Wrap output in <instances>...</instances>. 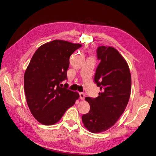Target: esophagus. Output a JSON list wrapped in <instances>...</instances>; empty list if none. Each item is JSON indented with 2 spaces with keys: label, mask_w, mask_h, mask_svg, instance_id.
<instances>
[{
  "label": "esophagus",
  "mask_w": 156,
  "mask_h": 156,
  "mask_svg": "<svg viewBox=\"0 0 156 156\" xmlns=\"http://www.w3.org/2000/svg\"><path fill=\"white\" fill-rule=\"evenodd\" d=\"M79 98L81 100H84V98H85V94L84 93H79Z\"/></svg>",
  "instance_id": "34e87169"
}]
</instances>
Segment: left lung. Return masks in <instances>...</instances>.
I'll use <instances>...</instances> for the list:
<instances>
[{
	"mask_svg": "<svg viewBox=\"0 0 156 156\" xmlns=\"http://www.w3.org/2000/svg\"><path fill=\"white\" fill-rule=\"evenodd\" d=\"M100 63L96 70L94 82L101 92L96 98H85L90 111L83 115L84 127L92 133H101L114 125L129 101L131 77L126 60L112 47L100 46L97 49Z\"/></svg>",
	"mask_w": 156,
	"mask_h": 156,
	"instance_id": "obj_1",
	"label": "left lung"
}]
</instances>
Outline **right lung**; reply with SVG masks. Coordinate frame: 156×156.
<instances>
[{
    "instance_id": "obj_1",
    "label": "right lung",
    "mask_w": 156,
    "mask_h": 156,
    "mask_svg": "<svg viewBox=\"0 0 156 156\" xmlns=\"http://www.w3.org/2000/svg\"><path fill=\"white\" fill-rule=\"evenodd\" d=\"M81 44L56 40L41 45L34 53L24 75L27 105L40 123L58 122L79 97L77 92L61 87L67 79L69 57Z\"/></svg>"
}]
</instances>
